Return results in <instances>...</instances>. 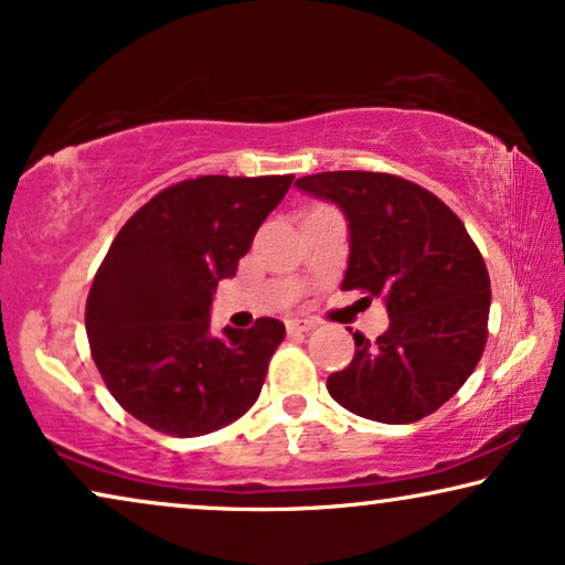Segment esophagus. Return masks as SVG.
Returning a JSON list of instances; mask_svg holds the SVG:
<instances>
[{
    "label": "esophagus",
    "instance_id": "34e87169",
    "mask_svg": "<svg viewBox=\"0 0 565 565\" xmlns=\"http://www.w3.org/2000/svg\"><path fill=\"white\" fill-rule=\"evenodd\" d=\"M285 327H288V334L290 337H298V334H306V331H311L316 323L308 321V319H288V323H285Z\"/></svg>",
    "mask_w": 565,
    "mask_h": 565
}]
</instances>
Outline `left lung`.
<instances>
[{
    "mask_svg": "<svg viewBox=\"0 0 565 565\" xmlns=\"http://www.w3.org/2000/svg\"><path fill=\"white\" fill-rule=\"evenodd\" d=\"M339 205L350 226L342 290L383 298L388 329L327 388L347 412L412 424L450 401L473 373L489 337L491 280L462 221L419 184L383 172H321L296 180Z\"/></svg>",
    "mask_w": 565,
    "mask_h": 565,
    "instance_id": "obj_1",
    "label": "left lung"
}]
</instances>
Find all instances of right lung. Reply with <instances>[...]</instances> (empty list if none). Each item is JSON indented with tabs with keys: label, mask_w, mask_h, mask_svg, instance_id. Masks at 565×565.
Returning <instances> with one entry per match:
<instances>
[{
	"label": "right lung",
	"mask_w": 565,
	"mask_h": 565,
	"mask_svg": "<svg viewBox=\"0 0 565 565\" xmlns=\"http://www.w3.org/2000/svg\"><path fill=\"white\" fill-rule=\"evenodd\" d=\"M292 174H207L177 182L130 215L87 298L92 360L107 391L146 427L200 437L257 401L282 342L277 319L211 334V303L236 275Z\"/></svg>",
	"instance_id": "add662e5"
}]
</instances>
